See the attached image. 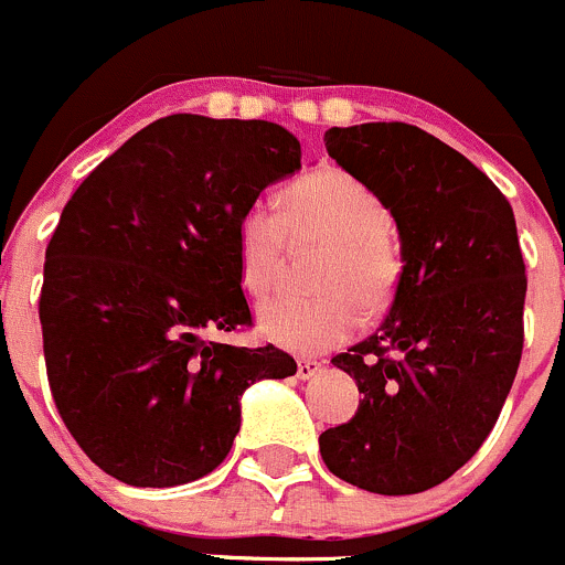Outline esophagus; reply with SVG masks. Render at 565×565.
Wrapping results in <instances>:
<instances>
[{
	"instance_id": "34e87169",
	"label": "esophagus",
	"mask_w": 565,
	"mask_h": 565,
	"mask_svg": "<svg viewBox=\"0 0 565 565\" xmlns=\"http://www.w3.org/2000/svg\"><path fill=\"white\" fill-rule=\"evenodd\" d=\"M318 371H321V362H316V360H299V365H296V376H299L301 382L312 379Z\"/></svg>"
}]
</instances>
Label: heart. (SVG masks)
<instances>
[{
    "label": "heart",
    "mask_w": 565,
    "mask_h": 565,
    "mask_svg": "<svg viewBox=\"0 0 565 565\" xmlns=\"http://www.w3.org/2000/svg\"><path fill=\"white\" fill-rule=\"evenodd\" d=\"M390 209L376 189L343 170H321L282 192V214L249 203L236 220L238 280L247 294H266L280 277L288 236L323 238L327 255L318 269V296L280 294L258 307L266 340L310 356L354 338L362 310L390 305L401 277L398 247L390 238Z\"/></svg>",
    "instance_id": "heart-1"
}]
</instances>
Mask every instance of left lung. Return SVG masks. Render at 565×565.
<instances>
[{"label": "left lung", "instance_id": "obj_1", "mask_svg": "<svg viewBox=\"0 0 565 565\" xmlns=\"http://www.w3.org/2000/svg\"><path fill=\"white\" fill-rule=\"evenodd\" d=\"M323 145L382 194L404 269L379 332L332 360L362 398L318 437L321 459L373 494H417L478 454L511 393L527 294L516 220L486 172L417 126H334Z\"/></svg>", "mask_w": 565, "mask_h": 565}]
</instances>
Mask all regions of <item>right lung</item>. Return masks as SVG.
<instances>
[{
  "instance_id": "add662e5",
  "label": "right lung",
  "mask_w": 565,
  "mask_h": 565,
  "mask_svg": "<svg viewBox=\"0 0 565 565\" xmlns=\"http://www.w3.org/2000/svg\"><path fill=\"white\" fill-rule=\"evenodd\" d=\"M301 170L269 120L170 115L100 161L46 249L43 354L60 417L93 465L128 486H181L222 465L242 395L296 373L275 345L205 334L249 323L236 220Z\"/></svg>"
}]
</instances>
